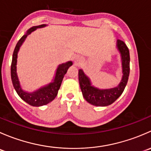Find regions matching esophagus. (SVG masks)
Masks as SVG:
<instances>
[{"instance_id":"34e87169","label":"esophagus","mask_w":151,"mask_h":151,"mask_svg":"<svg viewBox=\"0 0 151 151\" xmlns=\"http://www.w3.org/2000/svg\"><path fill=\"white\" fill-rule=\"evenodd\" d=\"M74 63H75L76 66H80L83 63V60L80 58H76L75 60H74Z\"/></svg>"}]
</instances>
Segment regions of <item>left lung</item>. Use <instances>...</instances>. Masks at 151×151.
Listing matches in <instances>:
<instances>
[{"label": "left lung", "mask_w": 151, "mask_h": 151, "mask_svg": "<svg viewBox=\"0 0 151 151\" xmlns=\"http://www.w3.org/2000/svg\"><path fill=\"white\" fill-rule=\"evenodd\" d=\"M117 47L121 55L123 74L121 82L118 87L106 90H100L94 88L91 85L90 80L84 74L83 70H79V83L83 97L88 103L94 106H105L112 104L123 93L125 87L127 84L130 71L129 50L126 44L119 39L117 42Z\"/></svg>", "instance_id": "1"}]
</instances>
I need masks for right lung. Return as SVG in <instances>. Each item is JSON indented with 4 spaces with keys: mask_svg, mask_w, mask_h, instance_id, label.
Returning <instances> with one entry per match:
<instances>
[{
    "mask_svg": "<svg viewBox=\"0 0 151 151\" xmlns=\"http://www.w3.org/2000/svg\"><path fill=\"white\" fill-rule=\"evenodd\" d=\"M45 26H46V25H38V26H34L33 28H30L28 30L26 34L24 35L19 39V42L17 44L16 47H15L14 50L12 65H11V77H12V84H13L15 91L22 100H24L25 102H27L31 106H43V105L47 104L48 103L51 102L52 100L55 99V98L58 95V90L60 89L63 77L67 72L68 68L72 65V62L71 61H68L66 63H63V64L60 65L58 68H57V71H56L54 81L50 83V84L47 85V86L43 87V88H40L38 91H35L33 93H30L22 91L20 85H19L17 74V58L18 51L19 50V47H20L22 44L23 43L25 39H26V37L29 34H30L32 32L36 30V28H43Z\"/></svg>",
    "mask_w": 151,
    "mask_h": 151,
    "instance_id": "1",
    "label": "right lung"
}]
</instances>
